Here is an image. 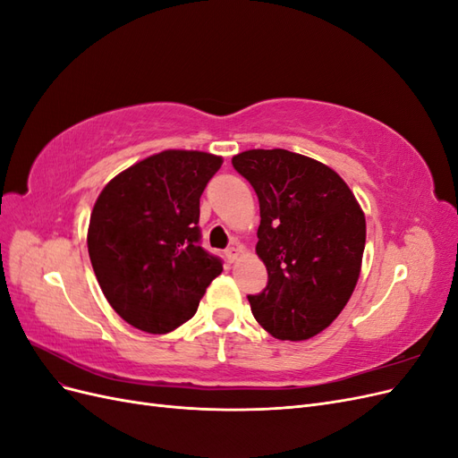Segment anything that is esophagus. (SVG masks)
<instances>
[{
    "label": "esophagus",
    "instance_id": "1",
    "mask_svg": "<svg viewBox=\"0 0 458 458\" xmlns=\"http://www.w3.org/2000/svg\"><path fill=\"white\" fill-rule=\"evenodd\" d=\"M241 252H242L241 244H239L237 241H234V242L227 248V250H225V256H227V259H229V261H234V259H237V258L241 256Z\"/></svg>",
    "mask_w": 458,
    "mask_h": 458
}]
</instances>
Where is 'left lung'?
Wrapping results in <instances>:
<instances>
[{
	"label": "left lung",
	"instance_id": "8db88e82",
	"mask_svg": "<svg viewBox=\"0 0 458 458\" xmlns=\"http://www.w3.org/2000/svg\"><path fill=\"white\" fill-rule=\"evenodd\" d=\"M259 200L256 254L267 286L248 296L256 321L279 340L325 330L352 298L361 273L365 214L327 164L284 148L233 157Z\"/></svg>",
	"mask_w": 458,
	"mask_h": 458
}]
</instances>
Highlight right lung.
<instances>
[{
  "instance_id": "right-lung-1",
  "label": "right lung",
  "mask_w": 458,
  "mask_h": 458,
  "mask_svg": "<svg viewBox=\"0 0 458 458\" xmlns=\"http://www.w3.org/2000/svg\"><path fill=\"white\" fill-rule=\"evenodd\" d=\"M224 158L162 150L110 179L95 200L88 250L113 310L131 327L165 335L197 313L224 271L200 242V195Z\"/></svg>"
}]
</instances>
